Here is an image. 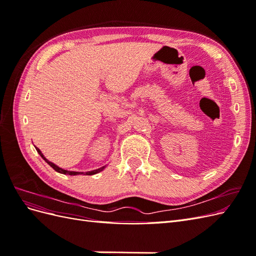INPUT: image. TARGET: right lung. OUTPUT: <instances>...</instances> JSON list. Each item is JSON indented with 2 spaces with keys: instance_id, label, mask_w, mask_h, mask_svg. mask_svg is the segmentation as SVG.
Returning <instances> with one entry per match:
<instances>
[{
  "instance_id": "right-lung-1",
  "label": "right lung",
  "mask_w": 256,
  "mask_h": 256,
  "mask_svg": "<svg viewBox=\"0 0 256 256\" xmlns=\"http://www.w3.org/2000/svg\"><path fill=\"white\" fill-rule=\"evenodd\" d=\"M36 150L38 152V154H40L42 156V158L47 162V164L52 168H54L56 170V172H58V173H60V174H67V175H79V174H86V175H94V174H97V173H99V172H102V170L106 168V166H102V168H97V170H94V171H88V172H85V173H83V172H74V171H67V170H64V168H60V166H56L54 164H52L51 161H49L47 158H46L44 154H42V152H40V148H37L36 147Z\"/></svg>"
}]
</instances>
